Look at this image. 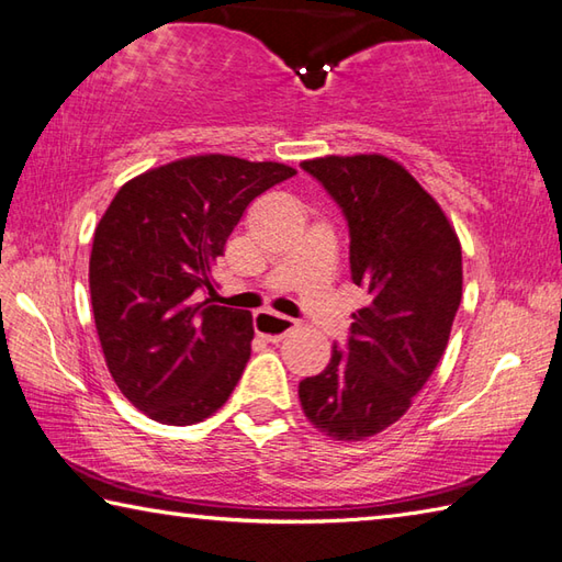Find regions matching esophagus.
<instances>
[{
    "label": "esophagus",
    "mask_w": 562,
    "mask_h": 562,
    "mask_svg": "<svg viewBox=\"0 0 562 562\" xmlns=\"http://www.w3.org/2000/svg\"><path fill=\"white\" fill-rule=\"evenodd\" d=\"M295 327V319L293 317H285L279 313H271V311H259L255 313V329L261 339L267 341H281L289 331Z\"/></svg>",
    "instance_id": "esophagus-1"
}]
</instances>
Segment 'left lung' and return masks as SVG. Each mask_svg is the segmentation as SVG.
Wrapping results in <instances>:
<instances>
[{"mask_svg":"<svg viewBox=\"0 0 562 562\" xmlns=\"http://www.w3.org/2000/svg\"><path fill=\"white\" fill-rule=\"evenodd\" d=\"M349 223L351 281L369 303L323 373L297 385L311 425L335 441H363L405 415L449 345L463 293L461 243L437 199L385 155L301 162Z\"/></svg>","mask_w":562,"mask_h":562,"instance_id":"obj_1","label":"left lung"}]
</instances>
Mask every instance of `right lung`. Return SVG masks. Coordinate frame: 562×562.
Wrapping results in <instances>:
<instances>
[{"mask_svg": "<svg viewBox=\"0 0 562 562\" xmlns=\"http://www.w3.org/2000/svg\"><path fill=\"white\" fill-rule=\"evenodd\" d=\"M295 175L281 162L191 155L119 189L94 231L89 291L119 391L147 417L187 427L231 397L255 339L247 311L201 301L247 205Z\"/></svg>", "mask_w": 562, "mask_h": 562, "instance_id": "1", "label": "right lung"}]
</instances>
